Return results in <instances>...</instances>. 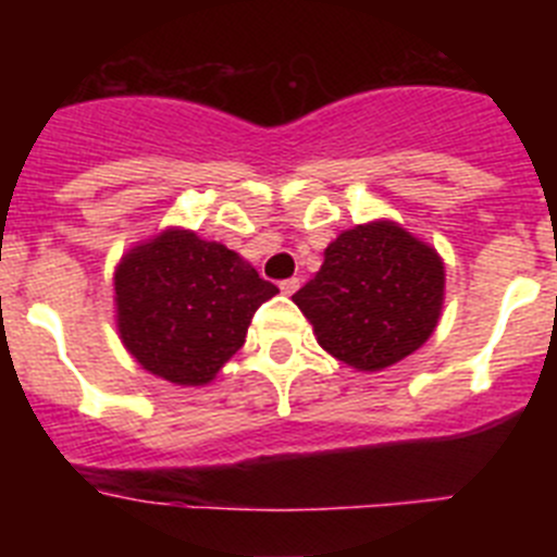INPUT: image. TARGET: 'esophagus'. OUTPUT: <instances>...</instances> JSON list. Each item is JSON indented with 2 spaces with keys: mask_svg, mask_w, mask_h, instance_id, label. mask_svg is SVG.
Segmentation results:
<instances>
[{
  "mask_svg": "<svg viewBox=\"0 0 557 557\" xmlns=\"http://www.w3.org/2000/svg\"><path fill=\"white\" fill-rule=\"evenodd\" d=\"M278 287H282L284 295H293L295 289L301 287V282H298V278H287V282H282V284H278Z\"/></svg>",
  "mask_w": 557,
  "mask_h": 557,
  "instance_id": "esophagus-1",
  "label": "esophagus"
}]
</instances>
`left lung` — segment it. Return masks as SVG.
Here are the masks:
<instances>
[{
	"instance_id": "obj_1",
	"label": "left lung",
	"mask_w": 557,
	"mask_h": 557,
	"mask_svg": "<svg viewBox=\"0 0 557 557\" xmlns=\"http://www.w3.org/2000/svg\"><path fill=\"white\" fill-rule=\"evenodd\" d=\"M444 295L441 253L382 218L329 243L318 275L293 301L323 351L354 371L373 373L424 346L441 321Z\"/></svg>"
}]
</instances>
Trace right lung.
I'll return each mask as SVG.
<instances>
[{"instance_id": "obj_1", "label": "right lung", "mask_w": 557, "mask_h": 557, "mask_svg": "<svg viewBox=\"0 0 557 557\" xmlns=\"http://www.w3.org/2000/svg\"><path fill=\"white\" fill-rule=\"evenodd\" d=\"M275 293L236 250L181 225L136 243L113 270L122 346L147 373L181 387L214 382Z\"/></svg>"}]
</instances>
